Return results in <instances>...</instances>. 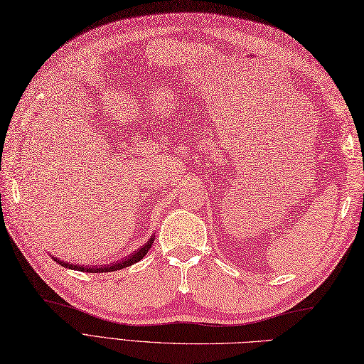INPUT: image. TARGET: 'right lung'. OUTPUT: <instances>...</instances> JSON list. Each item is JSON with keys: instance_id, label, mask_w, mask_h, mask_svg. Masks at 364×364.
Wrapping results in <instances>:
<instances>
[{"instance_id": "obj_1", "label": "right lung", "mask_w": 364, "mask_h": 364, "mask_svg": "<svg viewBox=\"0 0 364 364\" xmlns=\"http://www.w3.org/2000/svg\"><path fill=\"white\" fill-rule=\"evenodd\" d=\"M153 241H155V237H151L147 243L144 246H141L135 253H132V255H129L127 258L124 259H119L114 264H111V266H82V264H73V262H65L56 257H53V259L56 261L58 264H60L62 267H67V269H71V270H79V272H86V273H106V272H115V270H121L124 267H129L132 266V264H135L138 261H141L142 258H144L147 255V252L150 250Z\"/></svg>"}]
</instances>
